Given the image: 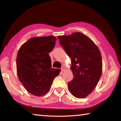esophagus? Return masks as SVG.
<instances>
[{"label":"esophagus","mask_w":121,"mask_h":121,"mask_svg":"<svg viewBox=\"0 0 121 121\" xmlns=\"http://www.w3.org/2000/svg\"><path fill=\"white\" fill-rule=\"evenodd\" d=\"M65 70V67H64V66L62 67V68H61V71H64Z\"/></svg>","instance_id":"esophagus-1"}]
</instances>
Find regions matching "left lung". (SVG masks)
<instances>
[{
    "mask_svg": "<svg viewBox=\"0 0 121 121\" xmlns=\"http://www.w3.org/2000/svg\"><path fill=\"white\" fill-rule=\"evenodd\" d=\"M58 37L71 60L73 79L68 83L69 91L76 98L86 97L95 89L102 74L99 49L89 37L81 32Z\"/></svg>",
    "mask_w": 121,
    "mask_h": 121,
    "instance_id": "1",
    "label": "left lung"
}]
</instances>
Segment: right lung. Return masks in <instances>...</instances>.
Segmentation results:
<instances>
[{
    "label": "right lung",
    "instance_id": "add662e5",
    "mask_svg": "<svg viewBox=\"0 0 121 121\" xmlns=\"http://www.w3.org/2000/svg\"><path fill=\"white\" fill-rule=\"evenodd\" d=\"M54 36L31 38L18 51L16 69L20 81L26 91L37 97L48 92L60 69L52 68L48 53L56 45Z\"/></svg>",
    "mask_w": 121,
    "mask_h": 121
}]
</instances>
